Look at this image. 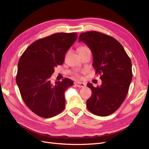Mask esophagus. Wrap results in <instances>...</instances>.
Segmentation results:
<instances>
[{"mask_svg":"<svg viewBox=\"0 0 149 149\" xmlns=\"http://www.w3.org/2000/svg\"><path fill=\"white\" fill-rule=\"evenodd\" d=\"M74 84L78 88H84V87H86V86L85 83H81V82H75Z\"/></svg>","mask_w":149,"mask_h":149,"instance_id":"obj_1","label":"esophagus"}]
</instances>
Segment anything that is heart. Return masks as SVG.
<instances>
[{
  "label": "heart",
  "instance_id": "obj_1",
  "mask_svg": "<svg viewBox=\"0 0 149 149\" xmlns=\"http://www.w3.org/2000/svg\"><path fill=\"white\" fill-rule=\"evenodd\" d=\"M88 49V48L87 47H84V46L80 47L78 48V53H81V52H84V51H85V50H86V49ZM74 75H75L76 76H77V77H79V75L78 73H75Z\"/></svg>",
  "mask_w": 149,
  "mask_h": 149
}]
</instances>
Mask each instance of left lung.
<instances>
[{"mask_svg":"<svg viewBox=\"0 0 149 149\" xmlns=\"http://www.w3.org/2000/svg\"><path fill=\"white\" fill-rule=\"evenodd\" d=\"M81 41L91 50L93 66L102 81L100 86L87 84L93 93L86 102L87 108L96 116H109L127 96L132 78L131 60L122 45L109 35L87 31L80 34L79 42Z\"/></svg>","mask_w":149,"mask_h":149,"instance_id":"8db88e82","label":"left lung"}]
</instances>
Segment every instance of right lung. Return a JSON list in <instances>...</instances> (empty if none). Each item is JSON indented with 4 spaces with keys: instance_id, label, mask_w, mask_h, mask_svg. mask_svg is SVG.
Wrapping results in <instances>:
<instances>
[{
    "instance_id": "1",
    "label": "right lung",
    "mask_w": 149,
    "mask_h": 149,
    "mask_svg": "<svg viewBox=\"0 0 149 149\" xmlns=\"http://www.w3.org/2000/svg\"><path fill=\"white\" fill-rule=\"evenodd\" d=\"M77 37L75 32L54 33L36 40L20 58L16 82L25 104L38 116L52 118L65 109V93L73 81L65 78L53 84L50 78Z\"/></svg>"
}]
</instances>
